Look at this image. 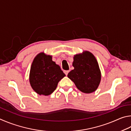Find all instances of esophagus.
<instances>
[{"instance_id": "obj_1", "label": "esophagus", "mask_w": 131, "mask_h": 131, "mask_svg": "<svg viewBox=\"0 0 131 131\" xmlns=\"http://www.w3.org/2000/svg\"><path fill=\"white\" fill-rule=\"evenodd\" d=\"M70 72V71H69V70H65V71H64V72L65 73V74H66V75H68V72Z\"/></svg>"}]
</instances>
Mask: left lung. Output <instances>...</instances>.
Here are the masks:
<instances>
[{"label": "left lung", "instance_id": "1", "mask_svg": "<svg viewBox=\"0 0 131 131\" xmlns=\"http://www.w3.org/2000/svg\"><path fill=\"white\" fill-rule=\"evenodd\" d=\"M72 66L74 69L68 73V77L77 88L84 93H91L97 90L101 75L94 56L88 51L75 55Z\"/></svg>", "mask_w": 131, "mask_h": 131}]
</instances>
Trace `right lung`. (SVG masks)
<instances>
[{
    "label": "right lung",
    "mask_w": 131,
    "mask_h": 131,
    "mask_svg": "<svg viewBox=\"0 0 131 131\" xmlns=\"http://www.w3.org/2000/svg\"><path fill=\"white\" fill-rule=\"evenodd\" d=\"M65 76L60 66L52 61L51 56L40 53L32 63L29 81L31 88L39 95H49Z\"/></svg>",
    "instance_id": "right-lung-1"
}]
</instances>
